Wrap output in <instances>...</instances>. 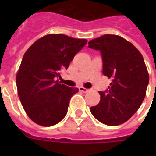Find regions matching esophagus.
Returning <instances> with one entry per match:
<instances>
[{"label": "esophagus", "instance_id": "1", "mask_svg": "<svg viewBox=\"0 0 156 156\" xmlns=\"http://www.w3.org/2000/svg\"><path fill=\"white\" fill-rule=\"evenodd\" d=\"M78 89H79V90H80V91H82V92H83V93H87L89 91V89H87V88L83 87H80L78 88Z\"/></svg>", "mask_w": 156, "mask_h": 156}]
</instances>
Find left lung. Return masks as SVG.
Wrapping results in <instances>:
<instances>
[{
	"label": "left lung",
	"instance_id": "obj_1",
	"mask_svg": "<svg viewBox=\"0 0 156 156\" xmlns=\"http://www.w3.org/2000/svg\"><path fill=\"white\" fill-rule=\"evenodd\" d=\"M88 44L100 51L103 73L112 78L110 87L99 91L100 103L90 112L107 126L123 124L138 111L146 96L149 74L144 59L131 43L119 35H102Z\"/></svg>",
	"mask_w": 156,
	"mask_h": 156
}]
</instances>
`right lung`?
<instances>
[{"mask_svg":"<svg viewBox=\"0 0 156 156\" xmlns=\"http://www.w3.org/2000/svg\"><path fill=\"white\" fill-rule=\"evenodd\" d=\"M87 42L62 34L36 40L23 56L16 76L18 97L28 116L42 126H52L66 116L78 88L61 84V70Z\"/></svg>","mask_w":156,"mask_h":156,"instance_id":"1","label":"right lung"}]
</instances>
